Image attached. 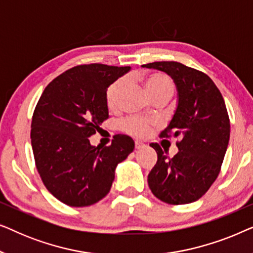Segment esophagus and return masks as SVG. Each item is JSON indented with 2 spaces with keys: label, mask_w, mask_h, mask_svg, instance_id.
Wrapping results in <instances>:
<instances>
[{
  "label": "esophagus",
  "mask_w": 253,
  "mask_h": 253,
  "mask_svg": "<svg viewBox=\"0 0 253 253\" xmlns=\"http://www.w3.org/2000/svg\"><path fill=\"white\" fill-rule=\"evenodd\" d=\"M134 147H136V150H141V148L145 147V144L141 143V141H134Z\"/></svg>",
  "instance_id": "esophagus-1"
}]
</instances>
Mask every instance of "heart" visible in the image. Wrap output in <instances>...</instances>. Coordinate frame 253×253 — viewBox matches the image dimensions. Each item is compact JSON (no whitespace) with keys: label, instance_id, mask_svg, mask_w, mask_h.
<instances>
[{"label":"heart","instance_id":"obj_1","mask_svg":"<svg viewBox=\"0 0 253 253\" xmlns=\"http://www.w3.org/2000/svg\"><path fill=\"white\" fill-rule=\"evenodd\" d=\"M144 84L146 86L147 91L150 94L155 96L165 94V93H172V84L167 76L160 72H152L144 76ZM124 85H126V79L120 78L113 83L112 85L107 88L106 92V102L109 109H116L120 103V96L123 91ZM157 126L153 121H150L141 116H129L124 119L120 123V127L123 132L131 136L144 138L150 136L152 130Z\"/></svg>","mask_w":253,"mask_h":253}]
</instances>
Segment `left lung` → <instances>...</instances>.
I'll return each instance as SVG.
<instances>
[{
  "label": "left lung",
  "instance_id": "8db88e82",
  "mask_svg": "<svg viewBox=\"0 0 253 253\" xmlns=\"http://www.w3.org/2000/svg\"><path fill=\"white\" fill-rule=\"evenodd\" d=\"M143 67L165 71L174 79L178 105L169 126L160 133L176 141L177 154L169 158L152 143L158 161L147 177L153 195L170 205L196 202L209 191L221 170L230 136V122L222 94L203 71L174 61Z\"/></svg>",
  "mask_w": 253,
  "mask_h": 253
}]
</instances>
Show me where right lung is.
<instances>
[{"label": "right lung", "mask_w": 253, "mask_h": 253, "mask_svg": "<svg viewBox=\"0 0 253 253\" xmlns=\"http://www.w3.org/2000/svg\"><path fill=\"white\" fill-rule=\"evenodd\" d=\"M129 70L77 65L53 79L37 103L31 123L37 170L48 191L65 205L89 206L106 197L116 166L133 151V140L126 134L102 148L88 139L108 119L107 87Z\"/></svg>", "instance_id": "right-lung-1"}]
</instances>
